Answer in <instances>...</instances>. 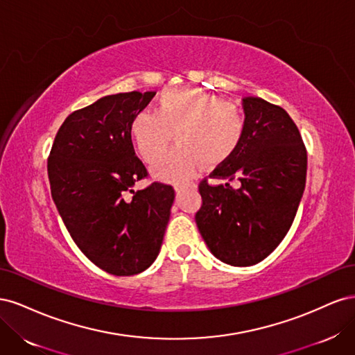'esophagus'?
Wrapping results in <instances>:
<instances>
[{
    "mask_svg": "<svg viewBox=\"0 0 355 355\" xmlns=\"http://www.w3.org/2000/svg\"><path fill=\"white\" fill-rule=\"evenodd\" d=\"M196 188V185L194 184H192V182H188V184H182V185H175V191L178 192V194H179V192L180 191H184V189H194Z\"/></svg>",
    "mask_w": 355,
    "mask_h": 355,
    "instance_id": "34e87169",
    "label": "esophagus"
}]
</instances>
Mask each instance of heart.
Segmentation results:
<instances>
[{
    "label": "heart",
    "instance_id": "heart-1",
    "mask_svg": "<svg viewBox=\"0 0 355 355\" xmlns=\"http://www.w3.org/2000/svg\"><path fill=\"white\" fill-rule=\"evenodd\" d=\"M245 124L239 103L198 87H179L161 93L154 112H137L128 133L148 164L157 163L175 133L178 145L155 166L154 175L179 184L194 173L200 161L216 167L230 159L243 141Z\"/></svg>",
    "mask_w": 355,
    "mask_h": 355
}]
</instances>
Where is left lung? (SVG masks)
<instances>
[{
  "mask_svg": "<svg viewBox=\"0 0 355 355\" xmlns=\"http://www.w3.org/2000/svg\"><path fill=\"white\" fill-rule=\"evenodd\" d=\"M245 133L235 154L209 178L240 180L213 185L204 178L196 213L201 237L225 263L250 266L263 261L292 227L306 182V148L282 106L261 98L243 99Z\"/></svg>",
  "mask_w": 355,
  "mask_h": 355,
  "instance_id": "8db88e82",
  "label": "left lung"
}]
</instances>
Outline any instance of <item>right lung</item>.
Here are the masks:
<instances>
[{"label":"right lung","instance_id":"1","mask_svg":"<svg viewBox=\"0 0 355 355\" xmlns=\"http://www.w3.org/2000/svg\"><path fill=\"white\" fill-rule=\"evenodd\" d=\"M154 96L118 93L73 111L47 159L51 198L72 240L112 275L153 265L175 200L173 187L161 182L133 191L148 170L135 154L128 124Z\"/></svg>","mask_w":355,"mask_h":355}]
</instances>
